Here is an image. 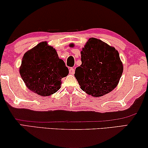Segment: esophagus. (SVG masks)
<instances>
[{
  "label": "esophagus",
  "instance_id": "esophagus-1",
  "mask_svg": "<svg viewBox=\"0 0 148 148\" xmlns=\"http://www.w3.org/2000/svg\"><path fill=\"white\" fill-rule=\"evenodd\" d=\"M69 73L71 75H73L75 73V69L73 68H70L69 69Z\"/></svg>",
  "mask_w": 148,
  "mask_h": 148
}]
</instances>
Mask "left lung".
I'll return each mask as SVG.
<instances>
[{
    "instance_id": "left-lung-1",
    "label": "left lung",
    "mask_w": 148,
    "mask_h": 148,
    "mask_svg": "<svg viewBox=\"0 0 148 148\" xmlns=\"http://www.w3.org/2000/svg\"><path fill=\"white\" fill-rule=\"evenodd\" d=\"M82 64L75 77L81 89L93 97L112 92L118 85L123 71L119 52L102 40L91 38L81 51Z\"/></svg>"
}]
</instances>
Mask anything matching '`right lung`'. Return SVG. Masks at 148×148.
I'll return each mask as SVG.
<instances>
[{
    "label": "right lung",
    "mask_w": 148,
    "mask_h": 148,
    "mask_svg": "<svg viewBox=\"0 0 148 148\" xmlns=\"http://www.w3.org/2000/svg\"><path fill=\"white\" fill-rule=\"evenodd\" d=\"M19 73L27 88L41 96H48L60 88L69 69L55 48L42 42L24 54Z\"/></svg>",
    "instance_id": "right-lung-1"
}]
</instances>
